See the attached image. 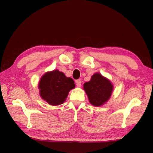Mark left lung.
<instances>
[{"instance_id":"obj_1","label":"left lung","mask_w":153,"mask_h":153,"mask_svg":"<svg viewBox=\"0 0 153 153\" xmlns=\"http://www.w3.org/2000/svg\"><path fill=\"white\" fill-rule=\"evenodd\" d=\"M75 88L73 79L67 77L58 69L46 72L38 84L40 95L49 105L56 106L65 101L69 92Z\"/></svg>"}]
</instances>
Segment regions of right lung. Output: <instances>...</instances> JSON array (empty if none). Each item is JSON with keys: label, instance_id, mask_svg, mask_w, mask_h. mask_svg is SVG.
I'll return each mask as SVG.
<instances>
[{"label": "right lung", "instance_id": "add662e5", "mask_svg": "<svg viewBox=\"0 0 153 153\" xmlns=\"http://www.w3.org/2000/svg\"><path fill=\"white\" fill-rule=\"evenodd\" d=\"M84 89L90 102L96 107H100L110 98L113 86L109 80L97 73L93 75L90 81L85 83Z\"/></svg>", "mask_w": 153, "mask_h": 153}]
</instances>
